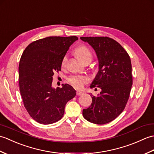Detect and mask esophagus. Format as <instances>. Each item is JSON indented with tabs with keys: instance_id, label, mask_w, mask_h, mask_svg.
<instances>
[{
	"instance_id": "34e87169",
	"label": "esophagus",
	"mask_w": 154,
	"mask_h": 154,
	"mask_svg": "<svg viewBox=\"0 0 154 154\" xmlns=\"http://www.w3.org/2000/svg\"><path fill=\"white\" fill-rule=\"evenodd\" d=\"M76 94H77V95H82V94H84V93L83 92V91H77Z\"/></svg>"
}]
</instances>
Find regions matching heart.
I'll return each instance as SVG.
<instances>
[{
	"label": "heart",
	"instance_id": "obj_1",
	"mask_svg": "<svg viewBox=\"0 0 154 154\" xmlns=\"http://www.w3.org/2000/svg\"><path fill=\"white\" fill-rule=\"evenodd\" d=\"M75 53L76 54L77 57L79 60L85 62L86 61H91L92 60L93 55L89 49L87 48L85 45H81V46L78 47L75 51ZM68 60V55L66 54L65 55L61 61V66L65 67L66 66L67 62ZM89 81V78L86 75H72L71 76L67 78V81L69 83L71 84L72 86L77 89H81L83 87V85L87 83Z\"/></svg>",
	"mask_w": 154,
	"mask_h": 154
}]
</instances>
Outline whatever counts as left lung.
Masks as SVG:
<instances>
[{
  "label": "left lung",
  "mask_w": 154,
  "mask_h": 154,
  "mask_svg": "<svg viewBox=\"0 0 154 154\" xmlns=\"http://www.w3.org/2000/svg\"><path fill=\"white\" fill-rule=\"evenodd\" d=\"M95 51L99 71L91 87H100L98 96L92 94V103L83 109L87 121L97 124L109 123L125 108L132 85V64L129 55L119 42L109 37H81Z\"/></svg>",
  "instance_id": "1"
}]
</instances>
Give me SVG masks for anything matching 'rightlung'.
I'll use <instances>...</instances> for the list:
<instances>
[{"label":"right lung","mask_w":154,"mask_h":154,"mask_svg":"<svg viewBox=\"0 0 154 154\" xmlns=\"http://www.w3.org/2000/svg\"><path fill=\"white\" fill-rule=\"evenodd\" d=\"M77 36H50L26 48L20 60L19 87L25 109L38 123L50 124L63 117L65 104L76 95L68 84L52 87L55 72L61 71V61Z\"/></svg>","instance_id":"obj_1"}]
</instances>
